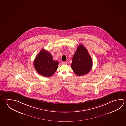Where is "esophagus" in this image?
<instances>
[{
  "instance_id": "obj_1",
  "label": "esophagus",
  "mask_w": 126,
  "mask_h": 126,
  "mask_svg": "<svg viewBox=\"0 0 126 126\" xmlns=\"http://www.w3.org/2000/svg\"><path fill=\"white\" fill-rule=\"evenodd\" d=\"M67 62H61V64H67Z\"/></svg>"
}]
</instances>
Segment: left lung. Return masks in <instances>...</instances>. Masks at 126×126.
Masks as SVG:
<instances>
[{
  "label": "left lung",
  "mask_w": 126,
  "mask_h": 126,
  "mask_svg": "<svg viewBox=\"0 0 126 126\" xmlns=\"http://www.w3.org/2000/svg\"><path fill=\"white\" fill-rule=\"evenodd\" d=\"M71 68L76 75L81 76L91 70L93 62L88 51L82 45H79L73 57Z\"/></svg>",
  "instance_id": "8db88e82"
}]
</instances>
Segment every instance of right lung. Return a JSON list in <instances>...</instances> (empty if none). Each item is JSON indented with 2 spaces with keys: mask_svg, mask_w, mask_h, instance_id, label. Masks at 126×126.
<instances>
[{
  "mask_svg": "<svg viewBox=\"0 0 126 126\" xmlns=\"http://www.w3.org/2000/svg\"><path fill=\"white\" fill-rule=\"evenodd\" d=\"M59 62L54 61L49 52L42 49L36 56L33 64L36 70L45 77H50L55 73Z\"/></svg>",
  "mask_w": 126,
  "mask_h": 126,
  "instance_id": "1",
  "label": "right lung"
}]
</instances>
